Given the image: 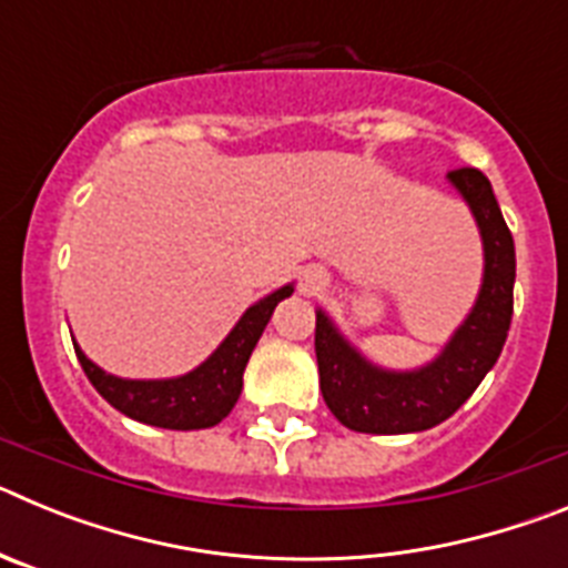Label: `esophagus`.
<instances>
[{
  "mask_svg": "<svg viewBox=\"0 0 568 568\" xmlns=\"http://www.w3.org/2000/svg\"><path fill=\"white\" fill-rule=\"evenodd\" d=\"M321 287H324V275H321L318 270H307V273H304V290H307V293H315V290Z\"/></svg>",
  "mask_w": 568,
  "mask_h": 568,
  "instance_id": "34e87169",
  "label": "esophagus"
}]
</instances>
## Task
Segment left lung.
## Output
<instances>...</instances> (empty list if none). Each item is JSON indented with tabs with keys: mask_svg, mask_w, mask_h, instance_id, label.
Masks as SVG:
<instances>
[{
	"mask_svg": "<svg viewBox=\"0 0 568 568\" xmlns=\"http://www.w3.org/2000/svg\"><path fill=\"white\" fill-rule=\"evenodd\" d=\"M449 182L460 190L484 235V287L478 304L435 364L418 373H384L346 344L327 315L315 318L321 395L329 413L355 433L400 435L433 429L469 398L506 344L515 307V241L491 184L478 168H458Z\"/></svg>",
	"mask_w": 568,
	"mask_h": 568,
	"instance_id": "obj_1",
	"label": "left lung"
}]
</instances>
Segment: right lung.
<instances>
[{"label": "right lung", "mask_w": 568, "mask_h": 568, "mask_svg": "<svg viewBox=\"0 0 568 568\" xmlns=\"http://www.w3.org/2000/svg\"><path fill=\"white\" fill-rule=\"evenodd\" d=\"M293 287H281L273 295L244 313L224 344L204 361L199 369L173 381H124L102 373L93 361L73 344L90 384L97 393L115 406L119 413L133 420H142L162 429H207L227 418L241 395V375L267 327L270 315L281 298H287Z\"/></svg>", "instance_id": "1"}]
</instances>
